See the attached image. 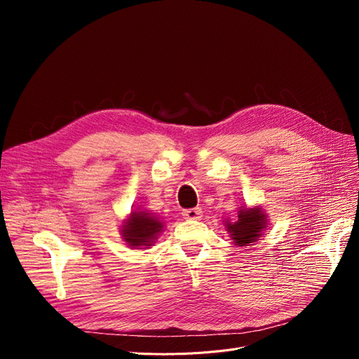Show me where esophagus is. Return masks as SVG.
<instances>
[{"mask_svg":"<svg viewBox=\"0 0 359 359\" xmlns=\"http://www.w3.org/2000/svg\"><path fill=\"white\" fill-rule=\"evenodd\" d=\"M182 215L186 219H199L202 215V211H201V208H191V210H184L182 212Z\"/></svg>","mask_w":359,"mask_h":359,"instance_id":"34e87169","label":"esophagus"}]
</instances>
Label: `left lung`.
Here are the masks:
<instances>
[{
	"label": "left lung",
	"instance_id": "1",
	"mask_svg": "<svg viewBox=\"0 0 359 359\" xmlns=\"http://www.w3.org/2000/svg\"><path fill=\"white\" fill-rule=\"evenodd\" d=\"M268 217L262 211L260 206L255 208H243L238 211V218L236 222H225V227L230 233L231 238L237 246H250L257 241L262 231L266 229Z\"/></svg>",
	"mask_w": 359,
	"mask_h": 359
}]
</instances>
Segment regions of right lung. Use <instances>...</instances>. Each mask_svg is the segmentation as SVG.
<instances>
[{
    "label": "right lung",
    "mask_w": 359,
    "mask_h": 359,
    "mask_svg": "<svg viewBox=\"0 0 359 359\" xmlns=\"http://www.w3.org/2000/svg\"><path fill=\"white\" fill-rule=\"evenodd\" d=\"M164 224L145 211H132L129 218L123 221L122 238L132 249L148 248L157 240L163 231Z\"/></svg>",
    "instance_id": "1"
}]
</instances>
